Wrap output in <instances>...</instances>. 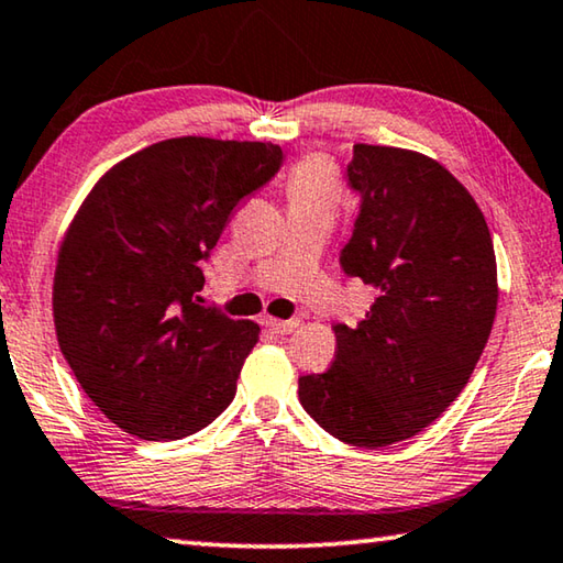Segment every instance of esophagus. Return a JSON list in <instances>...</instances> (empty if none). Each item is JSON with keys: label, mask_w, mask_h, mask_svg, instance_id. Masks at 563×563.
<instances>
[{"label": "esophagus", "mask_w": 563, "mask_h": 563, "mask_svg": "<svg viewBox=\"0 0 563 563\" xmlns=\"http://www.w3.org/2000/svg\"><path fill=\"white\" fill-rule=\"evenodd\" d=\"M261 323H263L267 330H273V333L288 335V333H292V330H296V328L300 325V320H278V318H263Z\"/></svg>", "instance_id": "esophagus-1"}]
</instances>
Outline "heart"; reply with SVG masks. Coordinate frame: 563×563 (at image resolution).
<instances>
[{
	"label": "heart",
	"instance_id": "heart-1",
	"mask_svg": "<svg viewBox=\"0 0 563 563\" xmlns=\"http://www.w3.org/2000/svg\"><path fill=\"white\" fill-rule=\"evenodd\" d=\"M288 202L290 205H325L335 208L338 202V177L333 165L325 157L310 155L290 169L288 183Z\"/></svg>",
	"mask_w": 563,
	"mask_h": 563
}]
</instances>
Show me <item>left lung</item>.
<instances>
[{
	"instance_id": "1",
	"label": "left lung",
	"mask_w": 563,
	"mask_h": 563,
	"mask_svg": "<svg viewBox=\"0 0 563 563\" xmlns=\"http://www.w3.org/2000/svg\"><path fill=\"white\" fill-rule=\"evenodd\" d=\"M361 195L341 267L378 292L335 361L298 378L310 418L338 441L383 449L433 423L466 386L496 318V255L484 212L441 163L413 150L355 145Z\"/></svg>"
}]
</instances>
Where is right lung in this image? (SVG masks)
Returning a JSON list of instances; mask_svg holds the SVG:
<instances>
[{"label": "right lung", "instance_id": "1", "mask_svg": "<svg viewBox=\"0 0 563 563\" xmlns=\"http://www.w3.org/2000/svg\"><path fill=\"white\" fill-rule=\"evenodd\" d=\"M280 165L271 142L173 137L104 173L69 222L52 288L59 351L122 431L177 441L233 404L261 325L198 306L200 263Z\"/></svg>", "mask_w": 563, "mask_h": 563}]
</instances>
